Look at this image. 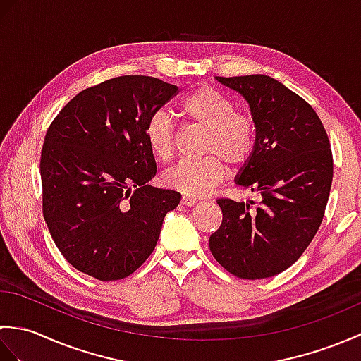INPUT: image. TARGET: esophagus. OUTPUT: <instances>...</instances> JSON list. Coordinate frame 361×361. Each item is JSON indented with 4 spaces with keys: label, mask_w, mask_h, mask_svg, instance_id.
Instances as JSON below:
<instances>
[{
    "label": "esophagus",
    "mask_w": 361,
    "mask_h": 361,
    "mask_svg": "<svg viewBox=\"0 0 361 361\" xmlns=\"http://www.w3.org/2000/svg\"><path fill=\"white\" fill-rule=\"evenodd\" d=\"M197 202H198L197 198L189 197V195H183V198H181V203L185 204V206H194Z\"/></svg>",
    "instance_id": "obj_1"
}]
</instances>
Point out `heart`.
I'll return each instance as SVG.
<instances>
[{
  "instance_id": "obj_1",
  "label": "heart",
  "mask_w": 361,
  "mask_h": 361,
  "mask_svg": "<svg viewBox=\"0 0 361 361\" xmlns=\"http://www.w3.org/2000/svg\"><path fill=\"white\" fill-rule=\"evenodd\" d=\"M180 111L194 124L206 128L202 152L206 157L183 159L164 175L169 186L189 197H203L225 178V164L243 166L256 147V127L247 113L235 111L231 99L203 85L180 102ZM145 141L153 155L171 161L176 149L172 119L155 113L145 126Z\"/></svg>"
}]
</instances>
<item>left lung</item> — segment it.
<instances>
[{
	"mask_svg": "<svg viewBox=\"0 0 361 361\" xmlns=\"http://www.w3.org/2000/svg\"><path fill=\"white\" fill-rule=\"evenodd\" d=\"M248 102L256 127L252 157L235 185L252 202L219 198L224 220L209 237L212 256L242 279H264L301 257L323 221L334 176L331 142L315 110L264 74L216 78Z\"/></svg>",
	"mask_w": 361,
	"mask_h": 361,
	"instance_id": "left-lung-1",
	"label": "left lung"
}]
</instances>
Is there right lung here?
Here are the masks:
<instances>
[{"label": "right lung", "mask_w": 361, "mask_h": 361, "mask_svg": "<svg viewBox=\"0 0 361 361\" xmlns=\"http://www.w3.org/2000/svg\"><path fill=\"white\" fill-rule=\"evenodd\" d=\"M178 87L121 75L80 91L44 136L43 216L63 257L99 281H118L155 250L181 194L153 188L145 126Z\"/></svg>", "instance_id": "1"}]
</instances>
